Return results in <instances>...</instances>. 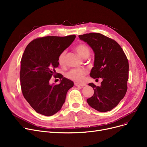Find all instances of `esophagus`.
<instances>
[{
  "label": "esophagus",
  "instance_id": "obj_1",
  "mask_svg": "<svg viewBox=\"0 0 147 147\" xmlns=\"http://www.w3.org/2000/svg\"><path fill=\"white\" fill-rule=\"evenodd\" d=\"M74 85L76 86H80V87H83V86H85L86 84H84V83H74Z\"/></svg>",
  "mask_w": 147,
  "mask_h": 147
}]
</instances>
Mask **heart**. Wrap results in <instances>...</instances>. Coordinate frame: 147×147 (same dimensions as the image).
I'll return each instance as SVG.
<instances>
[{"label": "heart", "instance_id": "b5f03b06", "mask_svg": "<svg viewBox=\"0 0 147 147\" xmlns=\"http://www.w3.org/2000/svg\"><path fill=\"white\" fill-rule=\"evenodd\" d=\"M76 51L78 55L82 58H84L86 57H89L90 51L88 46L84 43H80L76 46L75 48ZM65 55V51L60 53L58 57V62L60 65L64 64V58ZM88 73L86 69L84 68H75L72 69L66 73V76L69 79L73 80L77 82H82L84 79V76Z\"/></svg>", "mask_w": 147, "mask_h": 147}]
</instances>
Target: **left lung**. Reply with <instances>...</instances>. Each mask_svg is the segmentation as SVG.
I'll return each mask as SVG.
<instances>
[{
  "mask_svg": "<svg viewBox=\"0 0 147 147\" xmlns=\"http://www.w3.org/2000/svg\"><path fill=\"white\" fill-rule=\"evenodd\" d=\"M79 37L94 52V64L90 77L102 79L100 86L93 83L88 84L93 88L94 94L87 99V102L99 112L110 111L126 93L129 78L127 58L117 42L103 34L90 33Z\"/></svg>",
  "mask_w": 147,
  "mask_h": 147,
  "instance_id": "obj_1",
  "label": "left lung"
}]
</instances>
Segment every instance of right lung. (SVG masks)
I'll return each instance as SVG.
<instances>
[{
    "label": "right lung",
    "instance_id": "right-lung-1",
    "mask_svg": "<svg viewBox=\"0 0 147 147\" xmlns=\"http://www.w3.org/2000/svg\"><path fill=\"white\" fill-rule=\"evenodd\" d=\"M75 38V35L46 36L27 46L21 60V87L24 98L37 113L46 116L57 113L65 101L68 90L74 86L71 80L61 74L58 76L59 84H51L49 80L52 76H57L60 53Z\"/></svg>",
    "mask_w": 147,
    "mask_h": 147
}]
</instances>
